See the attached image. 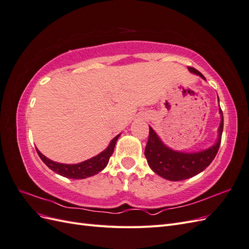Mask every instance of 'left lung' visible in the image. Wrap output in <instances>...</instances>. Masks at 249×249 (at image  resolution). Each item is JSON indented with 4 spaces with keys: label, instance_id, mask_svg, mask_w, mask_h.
<instances>
[{
    "label": "left lung",
    "instance_id": "obj_1",
    "mask_svg": "<svg viewBox=\"0 0 249 249\" xmlns=\"http://www.w3.org/2000/svg\"><path fill=\"white\" fill-rule=\"evenodd\" d=\"M188 70L206 80V78L193 67H188ZM219 113L221 120L220 125L218 127L217 141L211 147L197 153H183L169 148L149 126L148 141L144 150L148 166L158 176L168 180L187 179L205 170L214 160L220 146L223 131V114L221 108H219Z\"/></svg>",
    "mask_w": 249,
    "mask_h": 249
}]
</instances>
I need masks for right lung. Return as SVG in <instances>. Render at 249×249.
Here are the masks:
<instances>
[{"label":"right lung","instance_id":"1","mask_svg":"<svg viewBox=\"0 0 249 249\" xmlns=\"http://www.w3.org/2000/svg\"><path fill=\"white\" fill-rule=\"evenodd\" d=\"M119 136L120 134H118L117 136L113 138L109 143L108 147L105 150H103L102 153L91 158V159H88L84 162H81L78 164H63V163L52 161L46 156H43L38 149L36 148V150H37V154H38V156L40 157V159L43 161V163L54 172L69 178L82 179V178H86L96 175V173H99L107 166L110 157L113 154V150H114L116 141Z\"/></svg>","mask_w":249,"mask_h":249}]
</instances>
